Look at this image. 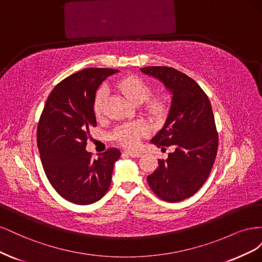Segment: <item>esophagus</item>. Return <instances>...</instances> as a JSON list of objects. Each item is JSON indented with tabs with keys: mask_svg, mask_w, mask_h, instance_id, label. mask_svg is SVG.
I'll return each mask as SVG.
<instances>
[{
	"mask_svg": "<svg viewBox=\"0 0 262 262\" xmlns=\"http://www.w3.org/2000/svg\"><path fill=\"white\" fill-rule=\"evenodd\" d=\"M124 153L131 157H141L142 156L141 152H134V150H125Z\"/></svg>",
	"mask_w": 262,
	"mask_h": 262,
	"instance_id": "34e87169",
	"label": "esophagus"
}]
</instances>
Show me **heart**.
Listing matches in <instances>:
<instances>
[{"label": "heart", "mask_w": 262, "mask_h": 262, "mask_svg": "<svg viewBox=\"0 0 262 262\" xmlns=\"http://www.w3.org/2000/svg\"><path fill=\"white\" fill-rule=\"evenodd\" d=\"M117 89L121 91L128 97V99L136 105L145 101L150 94L149 86L142 81L141 78L134 76L123 78L120 82H118ZM107 96L108 91L105 87H102V89L98 91L94 102V110L96 116L102 115ZM146 110L154 117H161L165 112V102L162 98L150 99L146 105ZM146 132L147 129L144 123L140 121H133L118 126L114 132V137L126 147H136L139 144L140 140L145 136Z\"/></svg>", "instance_id": "heart-1"}]
</instances>
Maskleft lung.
Returning a JSON list of instances; mask_svg holds the SVG:
<instances>
[{
	"mask_svg": "<svg viewBox=\"0 0 262 262\" xmlns=\"http://www.w3.org/2000/svg\"><path fill=\"white\" fill-rule=\"evenodd\" d=\"M141 72L162 82L170 94L168 116L150 140L157 147H175L147 176L154 193L168 202L194 194L208 179L217 152L219 136L207 95L191 77L167 67H146Z\"/></svg>",
	"mask_w": 262,
	"mask_h": 262,
	"instance_id": "obj_1",
	"label": "left lung"
}]
</instances>
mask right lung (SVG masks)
Wrapping results in <instances>:
<instances>
[{
    "label": "right lung",
    "mask_w": 262,
    "mask_h": 262,
    "mask_svg": "<svg viewBox=\"0 0 262 262\" xmlns=\"http://www.w3.org/2000/svg\"><path fill=\"white\" fill-rule=\"evenodd\" d=\"M114 69H85L60 82L50 93L37 129L43 170L62 198L75 204L98 201L109 189L118 148L97 160L86 150L89 130L96 126V91Z\"/></svg>",
    "instance_id": "add662e5"
}]
</instances>
